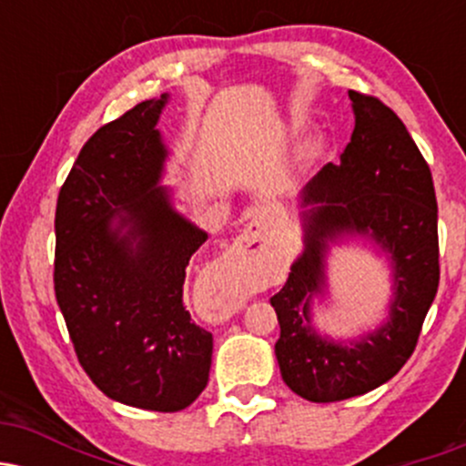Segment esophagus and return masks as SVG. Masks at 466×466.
Masks as SVG:
<instances>
[{
  "mask_svg": "<svg viewBox=\"0 0 466 466\" xmlns=\"http://www.w3.org/2000/svg\"><path fill=\"white\" fill-rule=\"evenodd\" d=\"M263 238H265V221H263V217L256 215L249 221V226L243 229V234L234 240L232 249L234 251H258L260 245H263Z\"/></svg>",
  "mask_w": 466,
  "mask_h": 466,
  "instance_id": "obj_1",
  "label": "esophagus"
}]
</instances>
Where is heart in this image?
I'll list each match as a JSON object with an SVG mask.
<instances>
[{
	"mask_svg": "<svg viewBox=\"0 0 466 466\" xmlns=\"http://www.w3.org/2000/svg\"><path fill=\"white\" fill-rule=\"evenodd\" d=\"M324 148H326V137L322 133H313V136H309L307 140H302L300 147H298V159L304 164L315 162V159L324 153Z\"/></svg>",
	"mask_w": 466,
	"mask_h": 466,
	"instance_id": "obj_1",
	"label": "heart"
}]
</instances>
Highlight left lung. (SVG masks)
Masks as SVG:
<instances>
[{"instance_id": "obj_1", "label": "left lung", "mask_w": 466, "mask_h": 466, "mask_svg": "<svg viewBox=\"0 0 466 466\" xmlns=\"http://www.w3.org/2000/svg\"><path fill=\"white\" fill-rule=\"evenodd\" d=\"M355 114L339 164H326L300 192L304 249L271 298L280 324L282 381L302 399L333 403L383 386L416 349L438 291V206L430 166L390 106L349 92ZM361 236L386 250L393 269L389 318L355 340L317 333L312 300L323 299L330 244Z\"/></svg>"}]
</instances>
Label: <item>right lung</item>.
Listing matches in <instances>:
<instances>
[{"label": "right lung", "mask_w": 466, "mask_h": 466, "mask_svg": "<svg viewBox=\"0 0 466 466\" xmlns=\"http://www.w3.org/2000/svg\"><path fill=\"white\" fill-rule=\"evenodd\" d=\"M166 103L144 100L80 148L56 201L55 293L96 388L131 408L179 411L208 386L212 333L184 307L186 267L208 234L162 186Z\"/></svg>", "instance_id": "obj_1"}]
</instances>
